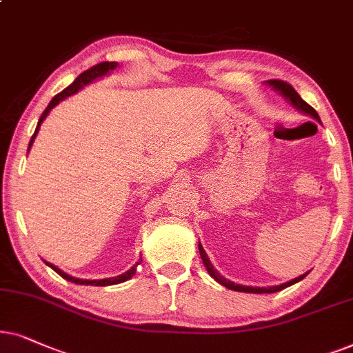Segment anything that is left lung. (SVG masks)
Segmentation results:
<instances>
[{
  "label": "left lung",
  "mask_w": 353,
  "mask_h": 353,
  "mask_svg": "<svg viewBox=\"0 0 353 353\" xmlns=\"http://www.w3.org/2000/svg\"><path fill=\"white\" fill-rule=\"evenodd\" d=\"M266 85H270L274 88V92H278L281 97H284L285 100H288V103H290L294 108H297V110L300 112H303V114H307L310 117H313L314 121H318L319 124H321V119H319L318 112L313 110L312 106L308 105V103H305L302 98H300V95L297 92L294 90L292 85H289L288 82H283V81H268ZM199 250H200V256H201V261H203V265L206 268V271H208V274L213 278L216 283H219L221 285H224V288L231 289V290H237V292H248V294H272V292H279V290H283L285 288H289V285H292L295 283H299V281H302L305 276L308 274L310 271L305 272V274L299 276V278L295 279H290L288 281V283L281 284V285H270V288H252V285H242V284H236L232 283V281L225 279L224 276H221L218 270H214L213 265H211L210 258L208 255H206V252L203 250V247H201V243L199 242Z\"/></svg>",
  "instance_id": "8db88e82"
}]
</instances>
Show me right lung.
<instances>
[{"label": "right lung", "mask_w": 353, "mask_h": 353, "mask_svg": "<svg viewBox=\"0 0 353 353\" xmlns=\"http://www.w3.org/2000/svg\"><path fill=\"white\" fill-rule=\"evenodd\" d=\"M116 68H119V64L114 63V61H111V63H100V64L93 65V68L87 69L85 72H82L81 75H79V77L75 79V81L70 83L68 88H64L63 92L58 93V95H56V97H53V100L50 101V105L46 106V110L41 112V116H40V119H39V124H37L35 132H34V135H32V139H30L29 152H30L32 143H34V140L37 137V134H39L41 122L45 121V117L50 114V111L53 110L56 105H59V103L63 101V100H65V98H68V97L74 95V93H77L79 90H82L83 87L88 85V83L95 82V81H98V79H103V77H105V75H110ZM45 263L51 268V270H54L56 272H58L61 278H64L65 281H70V283H74V284H81V285H112V284L125 283V281H129L130 278H132V276L135 274V271H137V266L140 265V263H142V260H139L137 263H135V265L130 268L129 271H125L124 274L114 276V278H106V279H79V278H74V276L68 274V272H64L63 270H59V268L54 266L53 263H48V261H45Z\"/></svg>", "instance_id": "add662e5"}]
</instances>
